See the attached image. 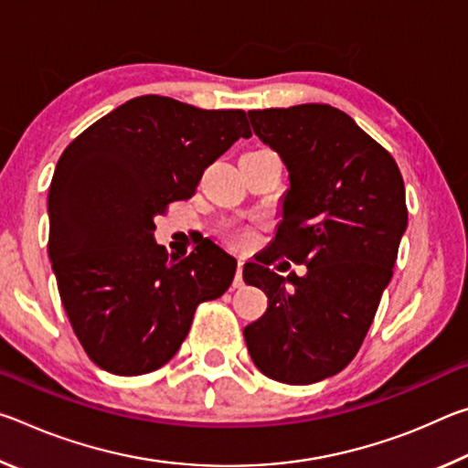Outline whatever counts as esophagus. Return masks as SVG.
<instances>
[{
    "mask_svg": "<svg viewBox=\"0 0 468 468\" xmlns=\"http://www.w3.org/2000/svg\"><path fill=\"white\" fill-rule=\"evenodd\" d=\"M233 287L239 289L243 287V260L237 262V271H235V281H233Z\"/></svg>",
    "mask_w": 468,
    "mask_h": 468,
    "instance_id": "34e87169",
    "label": "esophagus"
}]
</instances>
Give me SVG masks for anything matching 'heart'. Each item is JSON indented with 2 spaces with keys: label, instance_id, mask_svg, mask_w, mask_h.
I'll list each match as a JSON object with an SVG mask.
<instances>
[{
  "label": "heart",
  "instance_id": "b5f03b06",
  "mask_svg": "<svg viewBox=\"0 0 468 468\" xmlns=\"http://www.w3.org/2000/svg\"><path fill=\"white\" fill-rule=\"evenodd\" d=\"M235 243L237 245H248L250 243V235H235Z\"/></svg>",
  "mask_w": 468,
  "mask_h": 468
}]
</instances>
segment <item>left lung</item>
<instances>
[{
  "instance_id": "1",
  "label": "left lung",
  "mask_w": 468,
  "mask_h": 468,
  "mask_svg": "<svg viewBox=\"0 0 468 468\" xmlns=\"http://www.w3.org/2000/svg\"><path fill=\"white\" fill-rule=\"evenodd\" d=\"M253 133L289 173L272 260L305 262L287 279L245 264L268 297L243 328L251 361L282 384H314L345 369L374 322L407 231L405 184L390 153L345 111L320 102L250 111Z\"/></svg>"
}]
</instances>
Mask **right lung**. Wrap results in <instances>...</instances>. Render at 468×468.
<instances>
[{"label":"right lung","mask_w":468,"mask_h":468,"mask_svg":"<svg viewBox=\"0 0 468 468\" xmlns=\"http://www.w3.org/2000/svg\"><path fill=\"white\" fill-rule=\"evenodd\" d=\"M250 136L239 109L146 94L63 150L49 187V260L69 324L101 369L140 376L165 366L197 303L233 282L235 258L210 239L169 258L154 241V217L192 196L204 169Z\"/></svg>","instance_id":"obj_1"}]
</instances>
